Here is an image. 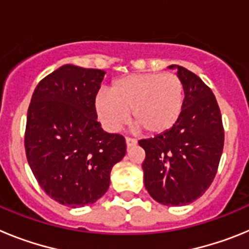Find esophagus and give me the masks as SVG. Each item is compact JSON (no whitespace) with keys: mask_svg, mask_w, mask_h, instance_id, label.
Returning <instances> with one entry per match:
<instances>
[{"mask_svg":"<svg viewBox=\"0 0 249 249\" xmlns=\"http://www.w3.org/2000/svg\"><path fill=\"white\" fill-rule=\"evenodd\" d=\"M137 143V141L135 138H131V137H126V144L127 147H132V146H136Z\"/></svg>","mask_w":249,"mask_h":249,"instance_id":"1","label":"esophagus"}]
</instances>
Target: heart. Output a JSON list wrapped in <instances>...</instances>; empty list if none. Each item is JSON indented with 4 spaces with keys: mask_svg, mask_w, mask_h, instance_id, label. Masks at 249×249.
Returning a JSON list of instances; mask_svg holds the SVG:
<instances>
[{
    "mask_svg": "<svg viewBox=\"0 0 249 249\" xmlns=\"http://www.w3.org/2000/svg\"><path fill=\"white\" fill-rule=\"evenodd\" d=\"M184 87L172 73H140L121 77L100 92L94 109L103 128L118 132L129 120L148 135H162L175 127L183 108Z\"/></svg>",
    "mask_w": 249,
    "mask_h": 249,
    "instance_id": "1",
    "label": "heart"
}]
</instances>
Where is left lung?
I'll use <instances>...</instances> for the list:
<instances>
[{"mask_svg": "<svg viewBox=\"0 0 249 249\" xmlns=\"http://www.w3.org/2000/svg\"><path fill=\"white\" fill-rule=\"evenodd\" d=\"M184 87L181 117L172 129L138 141L146 152L144 187L164 206H184L199 198L213 182L224 143L221 111L212 89L182 66Z\"/></svg>", "mask_w": 249, "mask_h": 249, "instance_id": "obj_1", "label": "left lung"}]
</instances>
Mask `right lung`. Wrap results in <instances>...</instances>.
<instances>
[{
  "mask_svg": "<svg viewBox=\"0 0 249 249\" xmlns=\"http://www.w3.org/2000/svg\"><path fill=\"white\" fill-rule=\"evenodd\" d=\"M106 72L65 65L39 81L27 112L26 157L39 187L58 203L92 204L109 187L126 141L97 122L94 100Z\"/></svg>",
  "mask_w": 249,
  "mask_h": 249,
  "instance_id": "1",
  "label": "right lung"
}]
</instances>
